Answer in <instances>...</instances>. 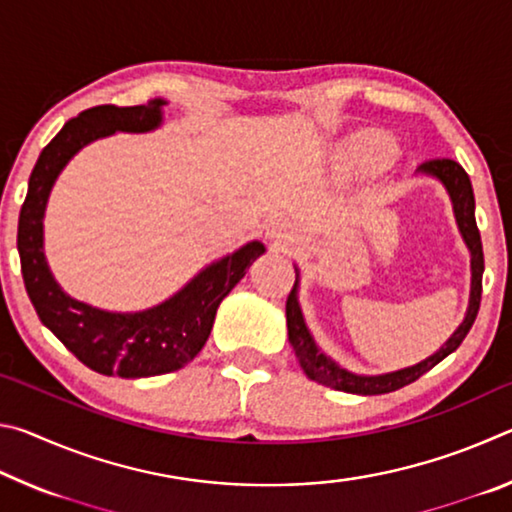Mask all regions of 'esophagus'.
<instances>
[{
	"label": "esophagus",
	"mask_w": 512,
	"mask_h": 512,
	"mask_svg": "<svg viewBox=\"0 0 512 512\" xmlns=\"http://www.w3.org/2000/svg\"><path fill=\"white\" fill-rule=\"evenodd\" d=\"M266 235H268V239L275 241L277 246H284L291 239L289 228H287V223H284V221H273L271 225H268Z\"/></svg>",
	"instance_id": "34e87169"
}]
</instances>
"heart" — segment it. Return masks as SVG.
Masks as SVG:
<instances>
[{
    "label": "heart",
    "instance_id": "1",
    "mask_svg": "<svg viewBox=\"0 0 512 512\" xmlns=\"http://www.w3.org/2000/svg\"><path fill=\"white\" fill-rule=\"evenodd\" d=\"M395 158V146L391 140L377 133H363L343 146L339 155L341 169L354 178L375 176L386 169Z\"/></svg>",
    "mask_w": 512,
    "mask_h": 512
}]
</instances>
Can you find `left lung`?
I'll use <instances>...</instances> for the list:
<instances>
[{
  "label": "left lung",
  "mask_w": 512,
  "mask_h": 512,
  "mask_svg": "<svg viewBox=\"0 0 512 512\" xmlns=\"http://www.w3.org/2000/svg\"><path fill=\"white\" fill-rule=\"evenodd\" d=\"M420 173L431 178H438L440 183L445 185L449 198H452L454 205V216L458 223V230H461L465 246L470 248L472 255V291H470V305H467V314L463 323L458 325L456 332L449 336V341L440 348L436 354H431L429 359L415 363L411 368H402L395 372H386V375H354V372L341 368L339 363L327 357L323 350H318V345L311 339L309 329L305 325V318H302V311L298 305V273H296V284L287 298V327H289V343L293 352H296V359L300 368L305 370L309 379L318 381V384L334 388V391L343 393H354V395H384L393 393L397 388H404L413 384L415 379H420L424 372H429L433 366H438L440 361L449 357L463 339L470 332L476 314H479L481 305V277H483V246H481V235L479 228H476L474 219V192L470 176H467L461 164L449 160V158H436L427 160L420 164Z\"/></svg>",
  "instance_id": "1"
}]
</instances>
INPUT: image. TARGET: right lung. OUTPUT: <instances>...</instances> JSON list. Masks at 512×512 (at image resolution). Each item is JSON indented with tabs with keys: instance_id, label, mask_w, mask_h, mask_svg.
I'll return each mask as SVG.
<instances>
[{
	"instance_id": "add662e5",
	"label": "right lung",
	"mask_w": 512,
	"mask_h": 512,
	"mask_svg": "<svg viewBox=\"0 0 512 512\" xmlns=\"http://www.w3.org/2000/svg\"><path fill=\"white\" fill-rule=\"evenodd\" d=\"M164 103L167 101L153 99L146 106H94L69 119L42 149L17 221L24 287L42 325L49 327L81 363L108 377H155L187 366L203 350L221 300L264 253V244L250 241L232 255L205 266L162 305L135 314H115L85 305L58 287L42 248V219L58 173L85 144L99 137L149 133L158 128Z\"/></svg>"
}]
</instances>
